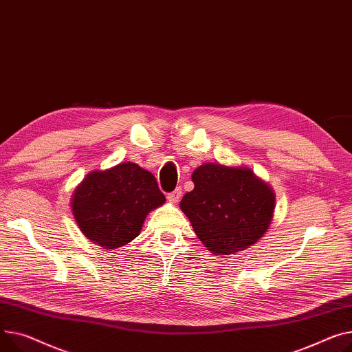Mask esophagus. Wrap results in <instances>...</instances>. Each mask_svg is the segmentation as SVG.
Segmentation results:
<instances>
[{
    "label": "esophagus",
    "instance_id": "esophagus-1",
    "mask_svg": "<svg viewBox=\"0 0 352 352\" xmlns=\"http://www.w3.org/2000/svg\"><path fill=\"white\" fill-rule=\"evenodd\" d=\"M181 197H182V190H181V188H177L175 191H173V192H170V194L167 195L168 201H170V202H173V204L178 202V201L181 199Z\"/></svg>",
    "mask_w": 352,
    "mask_h": 352
}]
</instances>
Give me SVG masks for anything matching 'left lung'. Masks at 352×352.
I'll return each instance as SVG.
<instances>
[{"mask_svg":"<svg viewBox=\"0 0 352 352\" xmlns=\"http://www.w3.org/2000/svg\"><path fill=\"white\" fill-rule=\"evenodd\" d=\"M192 182L179 206L208 250L235 254L265 235L276 197L252 170L206 162L192 173Z\"/></svg>","mask_w":352,"mask_h":352,"instance_id":"left-lung-1","label":"left lung"}]
</instances>
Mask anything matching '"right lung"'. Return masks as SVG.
I'll use <instances>...</instances> for the list:
<instances>
[{
	"mask_svg": "<svg viewBox=\"0 0 352 352\" xmlns=\"http://www.w3.org/2000/svg\"><path fill=\"white\" fill-rule=\"evenodd\" d=\"M166 202L155 177L134 162L91 171L76 186L72 214L83 235L106 249L138 236L146 217Z\"/></svg>",
	"mask_w": 352,
	"mask_h": 352,
	"instance_id": "1",
	"label": "right lung"
}]
</instances>
